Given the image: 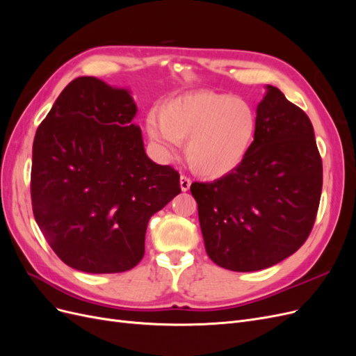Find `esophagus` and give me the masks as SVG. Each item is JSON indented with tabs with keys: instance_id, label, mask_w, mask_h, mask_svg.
I'll list each match as a JSON object with an SVG mask.
<instances>
[{
	"instance_id": "esophagus-1",
	"label": "esophagus",
	"mask_w": 356,
	"mask_h": 356,
	"mask_svg": "<svg viewBox=\"0 0 356 356\" xmlns=\"http://www.w3.org/2000/svg\"><path fill=\"white\" fill-rule=\"evenodd\" d=\"M190 186H191L190 178H187V177H184V175H181V178H179V187H181V190H182V191H188V190H190Z\"/></svg>"
}]
</instances>
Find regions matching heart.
Wrapping results in <instances>:
<instances>
[{"mask_svg":"<svg viewBox=\"0 0 356 356\" xmlns=\"http://www.w3.org/2000/svg\"><path fill=\"white\" fill-rule=\"evenodd\" d=\"M160 117L149 114L145 131L163 157L174 156L186 143L193 172L209 179L225 177L250 153L257 134L254 106L229 93L199 90L169 98Z\"/></svg>","mask_w":356,"mask_h":356,"instance_id":"1","label":"heart"}]
</instances>
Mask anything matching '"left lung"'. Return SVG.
I'll use <instances>...</instances> for the list:
<instances>
[{"label":"left lung","instance_id":"left-lung-1","mask_svg":"<svg viewBox=\"0 0 356 356\" xmlns=\"http://www.w3.org/2000/svg\"><path fill=\"white\" fill-rule=\"evenodd\" d=\"M190 191L215 264L255 272L281 263L306 242L319 207L322 160L309 117L267 84L245 160L220 179L193 182Z\"/></svg>","mask_w":356,"mask_h":356}]
</instances>
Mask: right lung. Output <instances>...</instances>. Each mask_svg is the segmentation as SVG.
<instances>
[{
  "label": "right lung",
  "instance_id": "add662e5",
  "mask_svg": "<svg viewBox=\"0 0 356 356\" xmlns=\"http://www.w3.org/2000/svg\"><path fill=\"white\" fill-rule=\"evenodd\" d=\"M136 111L129 89L80 77L37 129L32 211L75 270H131L144 257L149 218L181 193L178 172L147 156Z\"/></svg>",
  "mask_w": 356,
  "mask_h": 356
}]
</instances>
